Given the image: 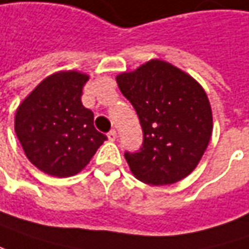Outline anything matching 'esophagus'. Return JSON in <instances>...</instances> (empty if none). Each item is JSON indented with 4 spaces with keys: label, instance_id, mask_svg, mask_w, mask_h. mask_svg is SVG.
Masks as SVG:
<instances>
[{
    "label": "esophagus",
    "instance_id": "1",
    "mask_svg": "<svg viewBox=\"0 0 249 249\" xmlns=\"http://www.w3.org/2000/svg\"><path fill=\"white\" fill-rule=\"evenodd\" d=\"M107 137H108L110 141H115V139H117V131H115V129H111L110 132L107 134Z\"/></svg>",
    "mask_w": 249,
    "mask_h": 249
}]
</instances>
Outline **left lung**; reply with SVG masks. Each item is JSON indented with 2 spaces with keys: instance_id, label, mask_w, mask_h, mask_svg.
Returning <instances> with one entry per match:
<instances>
[{
  "instance_id": "8db88e82",
  "label": "left lung",
  "mask_w": 249,
  "mask_h": 249,
  "mask_svg": "<svg viewBox=\"0 0 249 249\" xmlns=\"http://www.w3.org/2000/svg\"><path fill=\"white\" fill-rule=\"evenodd\" d=\"M137 111L142 146L124 156L134 176L152 186L179 182L193 172L213 131L209 98L195 79L162 60L117 76Z\"/></svg>"
}]
</instances>
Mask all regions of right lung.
<instances>
[{
  "label": "right lung",
  "instance_id": "right-lung-1",
  "mask_svg": "<svg viewBox=\"0 0 249 249\" xmlns=\"http://www.w3.org/2000/svg\"><path fill=\"white\" fill-rule=\"evenodd\" d=\"M89 76L60 71L28 95L15 115V132L26 158L39 170L69 178L79 173L107 137L94 126V114L81 103Z\"/></svg>",
  "mask_w": 249,
  "mask_h": 249
}]
</instances>
